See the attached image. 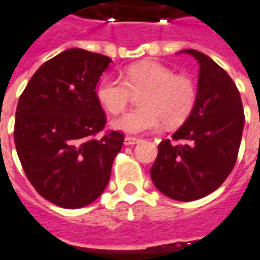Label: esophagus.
<instances>
[{
  "label": "esophagus",
  "instance_id": "obj_1",
  "mask_svg": "<svg viewBox=\"0 0 260 260\" xmlns=\"http://www.w3.org/2000/svg\"><path fill=\"white\" fill-rule=\"evenodd\" d=\"M141 142V139L139 138H134V136H126L125 138L124 143L126 145V146H132V145H136V143H139Z\"/></svg>",
  "mask_w": 260,
  "mask_h": 260
}]
</instances>
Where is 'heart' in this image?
Wrapping results in <instances>:
<instances>
[{"mask_svg": "<svg viewBox=\"0 0 260 260\" xmlns=\"http://www.w3.org/2000/svg\"><path fill=\"white\" fill-rule=\"evenodd\" d=\"M139 97L141 108L124 114L113 122L114 128L126 134L154 131L163 122L169 126L182 124L195 107L196 86L189 78L175 75L158 62H139L124 71V78H104L96 96L110 114L122 113L134 94Z\"/></svg>", "mask_w": 260, "mask_h": 260, "instance_id": "1", "label": "heart"}]
</instances>
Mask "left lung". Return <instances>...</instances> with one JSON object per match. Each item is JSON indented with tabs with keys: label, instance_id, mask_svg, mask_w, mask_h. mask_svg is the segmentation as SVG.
<instances>
[{
	"label": "left lung",
	"instance_id": "1",
	"mask_svg": "<svg viewBox=\"0 0 260 260\" xmlns=\"http://www.w3.org/2000/svg\"><path fill=\"white\" fill-rule=\"evenodd\" d=\"M182 53L201 67L195 107L173 142H160L150 175L161 193L191 202L216 191L233 171L245 115L240 91L221 67L196 50Z\"/></svg>",
	"mask_w": 260,
	"mask_h": 260
}]
</instances>
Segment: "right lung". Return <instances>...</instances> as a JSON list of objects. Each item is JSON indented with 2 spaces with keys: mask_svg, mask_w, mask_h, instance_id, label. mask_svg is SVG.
I'll return each mask as SVG.
<instances>
[{
  "mask_svg": "<svg viewBox=\"0 0 260 260\" xmlns=\"http://www.w3.org/2000/svg\"><path fill=\"white\" fill-rule=\"evenodd\" d=\"M111 59L69 48L37 69L20 94L15 146L27 180L65 209L87 206L102 195L124 134L107 131L96 85Z\"/></svg>",
  "mask_w": 260,
  "mask_h": 260,
  "instance_id": "add662e5",
  "label": "right lung"
}]
</instances>
